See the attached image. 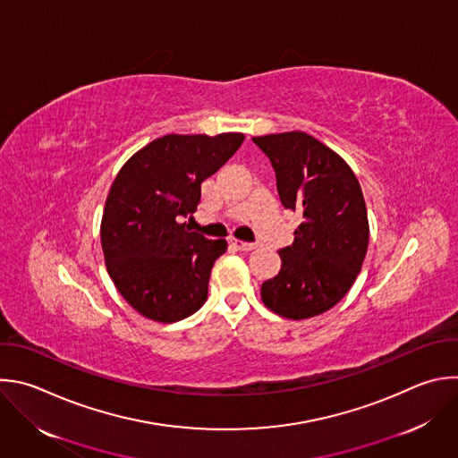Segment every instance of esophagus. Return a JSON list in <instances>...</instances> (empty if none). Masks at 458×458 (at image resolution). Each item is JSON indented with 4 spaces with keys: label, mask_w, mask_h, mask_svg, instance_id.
Wrapping results in <instances>:
<instances>
[{
    "label": "esophagus",
    "mask_w": 458,
    "mask_h": 458,
    "mask_svg": "<svg viewBox=\"0 0 458 458\" xmlns=\"http://www.w3.org/2000/svg\"><path fill=\"white\" fill-rule=\"evenodd\" d=\"M230 244H232L233 248L241 250V251H251V250L259 248L255 242H242V241H237V239H232V241H230Z\"/></svg>",
    "instance_id": "34e87169"
}]
</instances>
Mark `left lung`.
<instances>
[{"instance_id":"obj_1","label":"left lung","mask_w":458,"mask_h":458,"mask_svg":"<svg viewBox=\"0 0 458 458\" xmlns=\"http://www.w3.org/2000/svg\"><path fill=\"white\" fill-rule=\"evenodd\" d=\"M269 158L284 208L301 214L282 266L260 287L273 313L303 320L329 311L354 284L369 248L361 187L335 150L308 132L251 138Z\"/></svg>"}]
</instances>
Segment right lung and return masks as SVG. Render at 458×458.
Here are the masks:
<instances>
[{"instance_id": "right-lung-1", "label": "right lung", "mask_w": 458, "mask_h": 458, "mask_svg": "<svg viewBox=\"0 0 458 458\" xmlns=\"http://www.w3.org/2000/svg\"><path fill=\"white\" fill-rule=\"evenodd\" d=\"M244 141L241 132L167 134L152 140L116 174L100 226L107 273L129 306L155 322L194 315L208 294L225 239L191 232L201 183Z\"/></svg>"}]
</instances>
